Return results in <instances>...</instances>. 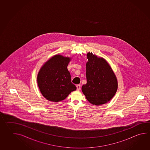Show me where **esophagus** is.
<instances>
[{
	"mask_svg": "<svg viewBox=\"0 0 150 150\" xmlns=\"http://www.w3.org/2000/svg\"><path fill=\"white\" fill-rule=\"evenodd\" d=\"M76 88L78 90H81V86H80V85H79V84L77 85Z\"/></svg>",
	"mask_w": 150,
	"mask_h": 150,
	"instance_id": "esophagus-1",
	"label": "esophagus"
}]
</instances>
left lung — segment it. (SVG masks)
I'll return each instance as SVG.
<instances>
[{"label":"left lung","mask_w":150,"mask_h":150,"mask_svg":"<svg viewBox=\"0 0 150 150\" xmlns=\"http://www.w3.org/2000/svg\"><path fill=\"white\" fill-rule=\"evenodd\" d=\"M86 64L87 83L82 91L88 101L93 105L106 104L114 96L117 89L115 74L105 59L98 58L92 52L87 54Z\"/></svg>","instance_id":"left-lung-1"}]
</instances>
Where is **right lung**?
<instances>
[{"label": "right lung", "mask_w": 150, "mask_h": 150, "mask_svg": "<svg viewBox=\"0 0 150 150\" xmlns=\"http://www.w3.org/2000/svg\"><path fill=\"white\" fill-rule=\"evenodd\" d=\"M69 57L58 54L43 64L37 75L40 91L49 101L59 102L64 100L76 87L71 81L68 64Z\"/></svg>", "instance_id": "right-lung-1"}]
</instances>
